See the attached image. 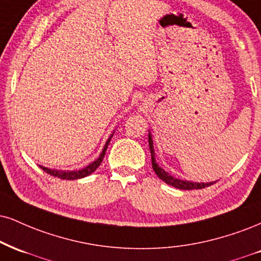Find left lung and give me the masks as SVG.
<instances>
[{
    "instance_id": "left-lung-1",
    "label": "left lung",
    "mask_w": 261,
    "mask_h": 261,
    "mask_svg": "<svg viewBox=\"0 0 261 261\" xmlns=\"http://www.w3.org/2000/svg\"><path fill=\"white\" fill-rule=\"evenodd\" d=\"M148 143H149V150H150V155H152V166L153 170L155 171V174L158 175L159 178L166 182L168 185H171V186L180 188V190H200V188H205L213 185V182H209V184H198V182H191V181H184V180H178V178L172 177L170 174H168L164 169H162L161 166L158 165V163L155 161V153H154V148H153V140H152V135H148Z\"/></svg>"
}]
</instances>
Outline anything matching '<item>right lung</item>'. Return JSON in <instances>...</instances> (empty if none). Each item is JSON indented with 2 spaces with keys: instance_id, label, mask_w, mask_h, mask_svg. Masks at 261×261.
<instances>
[{
  "instance_id": "obj_1",
  "label": "right lung",
  "mask_w": 261,
  "mask_h": 261,
  "mask_svg": "<svg viewBox=\"0 0 261 261\" xmlns=\"http://www.w3.org/2000/svg\"><path fill=\"white\" fill-rule=\"evenodd\" d=\"M113 136V135H112ZM112 136L109 137L108 141H107L106 144H105V148H103L102 153H100V155L98 156V159H96L95 162L91 163L90 165H87L86 168L81 169V170H76V171H62V170H52V169H47L45 166H40L41 169H42L43 171L47 172V174L52 175V176L55 177H58V178H62V180H77V178H83L85 176H89L90 174H92L93 171L96 170L97 168L100 165V163H102L103 158H105V154H106V150L108 148V144L111 142V139Z\"/></svg>"
}]
</instances>
